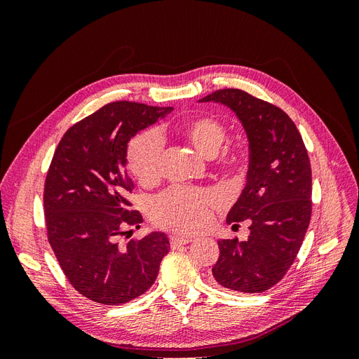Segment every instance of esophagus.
Wrapping results in <instances>:
<instances>
[{
    "label": "esophagus",
    "instance_id": "obj_1",
    "mask_svg": "<svg viewBox=\"0 0 359 359\" xmlns=\"http://www.w3.org/2000/svg\"><path fill=\"white\" fill-rule=\"evenodd\" d=\"M193 241V238L190 236H172L170 238V247L172 248H178L181 245H186Z\"/></svg>",
    "mask_w": 359,
    "mask_h": 359
}]
</instances>
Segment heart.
I'll return each mask as SVG.
<instances>
[{
    "instance_id": "obj_1",
    "label": "heart",
    "mask_w": 359,
    "mask_h": 359,
    "mask_svg": "<svg viewBox=\"0 0 359 359\" xmlns=\"http://www.w3.org/2000/svg\"><path fill=\"white\" fill-rule=\"evenodd\" d=\"M184 136L205 158H212L226 140L224 127L214 118L191 119L182 130ZM163 140L156 130L136 136L128 147V168L142 184H153L160 177ZM219 198L210 190L172 187L157 196L151 206L154 222L166 229L190 233L208 222L210 208Z\"/></svg>"
}]
</instances>
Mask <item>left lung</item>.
I'll return each mask as SVG.
<instances>
[{
  "mask_svg": "<svg viewBox=\"0 0 359 359\" xmlns=\"http://www.w3.org/2000/svg\"><path fill=\"white\" fill-rule=\"evenodd\" d=\"M199 102L227 106L248 139L247 184L227 224L248 222L245 241H219L212 276L220 286L259 293L277 285L295 260L311 215V168L297 126L280 107L236 88Z\"/></svg>",
  "mask_w": 359,
  "mask_h": 359,
  "instance_id": "1",
  "label": "left lung"
}]
</instances>
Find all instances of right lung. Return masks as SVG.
<instances>
[{
	"label": "right lung",
	"instance_id": "add662e5",
	"mask_svg": "<svg viewBox=\"0 0 359 359\" xmlns=\"http://www.w3.org/2000/svg\"><path fill=\"white\" fill-rule=\"evenodd\" d=\"M169 112L172 107L109 103L70 127L53 154L43 194L48 240L70 285L94 302L119 306L140 297L169 253L163 232L126 245L118 241L127 227L142 223L140 212L130 210L128 140Z\"/></svg>",
	"mask_w": 359,
	"mask_h": 359
}]
</instances>
